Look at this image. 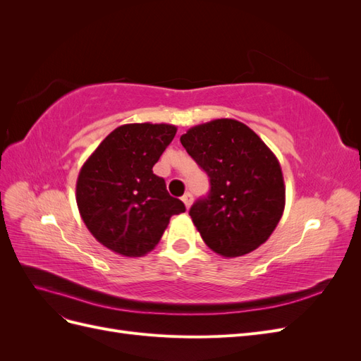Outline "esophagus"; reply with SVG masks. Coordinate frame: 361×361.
<instances>
[{
	"instance_id": "obj_1",
	"label": "esophagus",
	"mask_w": 361,
	"mask_h": 361,
	"mask_svg": "<svg viewBox=\"0 0 361 361\" xmlns=\"http://www.w3.org/2000/svg\"><path fill=\"white\" fill-rule=\"evenodd\" d=\"M182 202L185 203V206H187V209H188V207L192 204V195L190 192H185L182 195Z\"/></svg>"
}]
</instances>
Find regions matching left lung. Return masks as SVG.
I'll return each mask as SVG.
<instances>
[{"mask_svg":"<svg viewBox=\"0 0 361 361\" xmlns=\"http://www.w3.org/2000/svg\"><path fill=\"white\" fill-rule=\"evenodd\" d=\"M180 143L211 182L209 195L190 209L204 244L223 257H238L267 243L286 202L280 162L271 149L235 118L192 126Z\"/></svg>","mask_w":361,"mask_h":361,"instance_id":"left-lung-1","label":"left lung"}]
</instances>
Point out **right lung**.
<instances>
[{"label": "right lung", "mask_w": 361, "mask_h": 361, "mask_svg": "<svg viewBox=\"0 0 361 361\" xmlns=\"http://www.w3.org/2000/svg\"><path fill=\"white\" fill-rule=\"evenodd\" d=\"M178 128L128 123L116 128L84 162L76 204L84 224L104 247L126 257L154 250L170 218L185 204L152 171Z\"/></svg>", "instance_id": "add662e5"}]
</instances>
